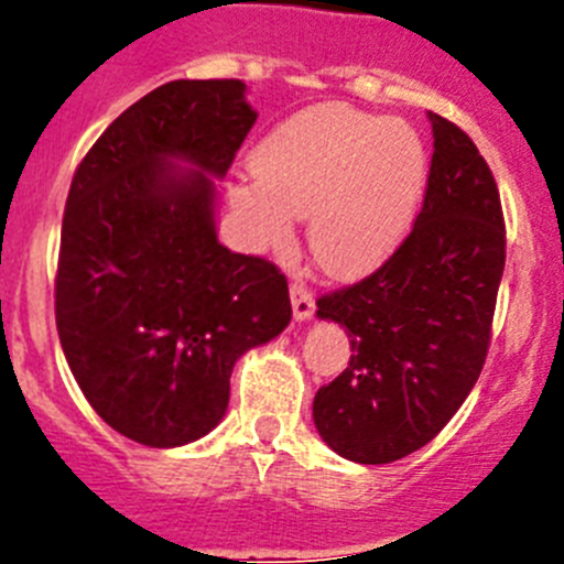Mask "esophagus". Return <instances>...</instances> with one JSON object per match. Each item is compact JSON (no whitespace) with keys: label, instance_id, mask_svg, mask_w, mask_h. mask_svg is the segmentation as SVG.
Wrapping results in <instances>:
<instances>
[{"label":"esophagus","instance_id":"obj_1","mask_svg":"<svg viewBox=\"0 0 564 564\" xmlns=\"http://www.w3.org/2000/svg\"><path fill=\"white\" fill-rule=\"evenodd\" d=\"M291 305H293V316H296L299 322L313 316L316 302H313V291L305 285V282H291Z\"/></svg>","mask_w":564,"mask_h":564}]
</instances>
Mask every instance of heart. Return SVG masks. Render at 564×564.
I'll return each instance as SVG.
<instances>
[{
    "label": "heart",
    "mask_w": 564,
    "mask_h": 564,
    "mask_svg": "<svg viewBox=\"0 0 564 564\" xmlns=\"http://www.w3.org/2000/svg\"><path fill=\"white\" fill-rule=\"evenodd\" d=\"M426 149L401 121L318 104L279 123L253 154L257 183L237 192L253 239L288 248L311 214L313 257L352 276L378 265L410 228L426 186Z\"/></svg>",
    "instance_id": "obj_1"
}]
</instances>
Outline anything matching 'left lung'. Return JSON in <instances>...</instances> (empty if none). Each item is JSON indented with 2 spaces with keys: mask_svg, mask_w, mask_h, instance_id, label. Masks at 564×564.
Here are the masks:
<instances>
[{
  "mask_svg": "<svg viewBox=\"0 0 564 564\" xmlns=\"http://www.w3.org/2000/svg\"><path fill=\"white\" fill-rule=\"evenodd\" d=\"M430 177L412 231L364 279L316 299L352 356L313 398L333 452L392 463L432 441L480 378L506 268V220L486 158L457 123L430 115Z\"/></svg>",
  "mask_w": 564,
  "mask_h": 564,
  "instance_id": "8db88e82",
  "label": "left lung"
}]
</instances>
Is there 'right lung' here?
Masks as SVG:
<instances>
[{
  "instance_id": "right-lung-1",
  "label": "right lung",
  "mask_w": 564,
  "mask_h": 564,
  "mask_svg": "<svg viewBox=\"0 0 564 564\" xmlns=\"http://www.w3.org/2000/svg\"><path fill=\"white\" fill-rule=\"evenodd\" d=\"M257 112L237 78L169 82L78 163L62 220L56 327L89 406L123 437L183 446L226 415L234 361L291 322L288 279L214 234V177ZM172 156L206 171L177 173Z\"/></svg>"
}]
</instances>
